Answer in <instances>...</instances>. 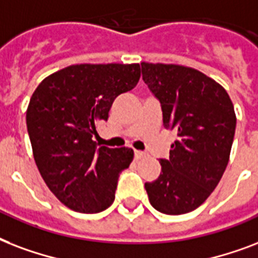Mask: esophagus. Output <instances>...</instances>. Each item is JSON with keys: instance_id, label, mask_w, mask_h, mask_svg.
Instances as JSON below:
<instances>
[{"instance_id": "1", "label": "esophagus", "mask_w": 258, "mask_h": 258, "mask_svg": "<svg viewBox=\"0 0 258 258\" xmlns=\"http://www.w3.org/2000/svg\"><path fill=\"white\" fill-rule=\"evenodd\" d=\"M143 157H145V153L141 151H135V159L136 160H141Z\"/></svg>"}]
</instances>
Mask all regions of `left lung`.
<instances>
[{"mask_svg":"<svg viewBox=\"0 0 258 258\" xmlns=\"http://www.w3.org/2000/svg\"><path fill=\"white\" fill-rule=\"evenodd\" d=\"M143 81L160 102L163 125L177 133L161 173L145 183L151 205L180 215L195 210L218 185L235 133L234 106L226 90L198 70L141 63Z\"/></svg>","mask_w":258,"mask_h":258,"instance_id":"obj_1","label":"left lung"}]
</instances>
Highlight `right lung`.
<instances>
[{"instance_id":"obj_1","label":"right lung","mask_w":258,"mask_h":258,"mask_svg":"<svg viewBox=\"0 0 258 258\" xmlns=\"http://www.w3.org/2000/svg\"><path fill=\"white\" fill-rule=\"evenodd\" d=\"M140 64H75L45 78L27 110L28 135L40 175L74 211L95 214L114 202L131 148H97V125L115 98L136 87Z\"/></svg>"}]
</instances>
